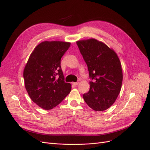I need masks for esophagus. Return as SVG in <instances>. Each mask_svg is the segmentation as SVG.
Masks as SVG:
<instances>
[{
    "mask_svg": "<svg viewBox=\"0 0 150 150\" xmlns=\"http://www.w3.org/2000/svg\"><path fill=\"white\" fill-rule=\"evenodd\" d=\"M72 84L74 85V86H78L79 84L78 82H76V83H72Z\"/></svg>",
    "mask_w": 150,
    "mask_h": 150,
    "instance_id": "34e87169",
    "label": "esophagus"
}]
</instances>
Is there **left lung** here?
Listing matches in <instances>:
<instances>
[{"label": "left lung", "mask_w": 150, "mask_h": 150, "mask_svg": "<svg viewBox=\"0 0 150 150\" xmlns=\"http://www.w3.org/2000/svg\"><path fill=\"white\" fill-rule=\"evenodd\" d=\"M76 44L91 79L89 92L83 94L84 100L94 111L106 110L115 102L121 89L120 59L112 49L96 39L81 40Z\"/></svg>", "instance_id": "left-lung-1"}]
</instances>
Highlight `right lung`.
Here are the masks:
<instances>
[{
    "label": "right lung",
    "mask_w": 150,
    "mask_h": 150,
    "mask_svg": "<svg viewBox=\"0 0 150 150\" xmlns=\"http://www.w3.org/2000/svg\"><path fill=\"white\" fill-rule=\"evenodd\" d=\"M71 43L44 41L31 53L24 70L25 87L30 99L41 108L49 110L62 102L71 90L65 83L61 59Z\"/></svg>",
    "instance_id": "right-lung-1"
}]
</instances>
